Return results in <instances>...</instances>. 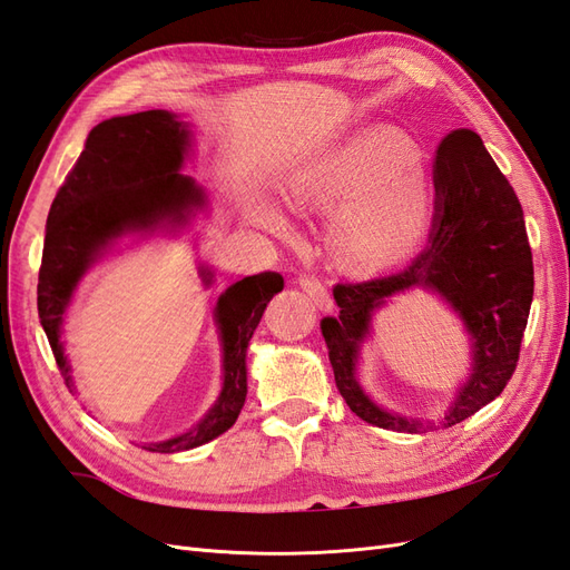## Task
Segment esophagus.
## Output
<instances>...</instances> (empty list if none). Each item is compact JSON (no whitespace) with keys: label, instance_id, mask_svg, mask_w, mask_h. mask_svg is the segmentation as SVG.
<instances>
[{"label":"esophagus","instance_id":"obj_1","mask_svg":"<svg viewBox=\"0 0 570 570\" xmlns=\"http://www.w3.org/2000/svg\"><path fill=\"white\" fill-rule=\"evenodd\" d=\"M299 287L306 292L308 297H312L321 308H331L333 306V299H331V292H327V287L323 285L321 278H316V275H299Z\"/></svg>","mask_w":570,"mask_h":570}]
</instances>
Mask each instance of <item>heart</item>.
<instances>
[{
	"mask_svg": "<svg viewBox=\"0 0 570 570\" xmlns=\"http://www.w3.org/2000/svg\"><path fill=\"white\" fill-rule=\"evenodd\" d=\"M285 195L302 209L347 199L335 220V249L342 262L356 268L396 262L425 228L428 197L416 151L381 132L358 137L297 168ZM254 216L271 228L283 223L266 204L256 206Z\"/></svg>",
	"mask_w": 570,
	"mask_h": 570,
	"instance_id": "b5f03b06",
	"label": "heart"
}]
</instances>
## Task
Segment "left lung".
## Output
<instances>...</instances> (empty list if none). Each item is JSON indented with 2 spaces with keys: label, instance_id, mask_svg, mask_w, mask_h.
Segmentation results:
<instances>
[{
  "label": "left lung",
  "instance_id": "8db88e82",
  "mask_svg": "<svg viewBox=\"0 0 570 570\" xmlns=\"http://www.w3.org/2000/svg\"><path fill=\"white\" fill-rule=\"evenodd\" d=\"M430 287L454 306L473 342V373L442 425L450 428L504 392L519 364L532 304V252L521 202L480 137L452 130L435 157V223L428 247L404 268L364 283H337L340 316H325L335 385L358 419L396 433H423L435 423L375 406L354 377L358 344L387 297Z\"/></svg>",
  "mask_w": 570,
  "mask_h": 570
}]
</instances>
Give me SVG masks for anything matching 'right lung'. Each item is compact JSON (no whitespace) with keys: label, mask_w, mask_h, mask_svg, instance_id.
Segmentation results:
<instances>
[{"label":"right lung","mask_w":570,"mask_h":570,"mask_svg":"<svg viewBox=\"0 0 570 570\" xmlns=\"http://www.w3.org/2000/svg\"><path fill=\"white\" fill-rule=\"evenodd\" d=\"M187 130L168 111H140L109 118L92 128L76 166L51 202L42 266L38 278V314L57 366L71 387L61 347V321L73 289L95 256L111 239L157 228L161 220H183L204 202L193 178L180 174ZM283 289V275L264 271L230 285L216 304L223 342V392L214 409L189 433L145 444V450L174 454L218 438L237 421L247 396V344L264 308Z\"/></svg>","instance_id":"1"}]
</instances>
